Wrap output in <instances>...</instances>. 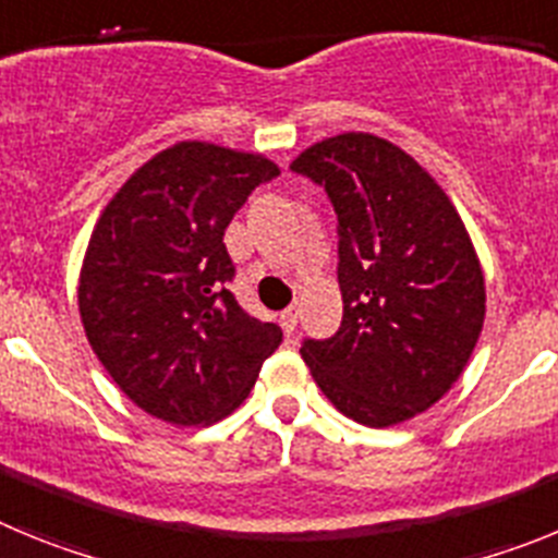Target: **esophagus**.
Returning <instances> with one entry per match:
<instances>
[{
    "instance_id": "obj_1",
    "label": "esophagus",
    "mask_w": 558,
    "mask_h": 558,
    "mask_svg": "<svg viewBox=\"0 0 558 558\" xmlns=\"http://www.w3.org/2000/svg\"><path fill=\"white\" fill-rule=\"evenodd\" d=\"M279 324H282V329L288 335H293L295 324H299V307H288L282 315H279Z\"/></svg>"
}]
</instances>
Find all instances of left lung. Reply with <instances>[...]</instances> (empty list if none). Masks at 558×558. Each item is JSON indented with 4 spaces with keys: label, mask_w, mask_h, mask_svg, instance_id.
<instances>
[{
    "label": "left lung",
    "mask_w": 558,
    "mask_h": 558,
    "mask_svg": "<svg viewBox=\"0 0 558 558\" xmlns=\"http://www.w3.org/2000/svg\"><path fill=\"white\" fill-rule=\"evenodd\" d=\"M290 167L327 190L340 236L343 322L304 340V363L343 416L408 422L456 386L481 338L486 282L470 231L430 172L374 133L315 142Z\"/></svg>",
    "instance_id": "obj_1"
}]
</instances>
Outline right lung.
I'll list each match as a JSON object with an SVG mask.
<instances>
[{
	"instance_id": "1",
	"label": "right lung",
	"mask_w": 558,
	"mask_h": 558,
	"mask_svg": "<svg viewBox=\"0 0 558 558\" xmlns=\"http://www.w3.org/2000/svg\"><path fill=\"white\" fill-rule=\"evenodd\" d=\"M274 175L279 165L263 153L175 142L131 172L88 236L77 279L88 347L133 405L161 422L226 418L282 343V329L243 313L226 290V226Z\"/></svg>"
}]
</instances>
